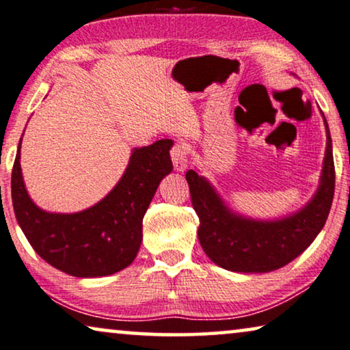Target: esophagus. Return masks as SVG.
Listing matches in <instances>:
<instances>
[{"label": "esophagus", "mask_w": 350, "mask_h": 350, "mask_svg": "<svg viewBox=\"0 0 350 350\" xmlns=\"http://www.w3.org/2000/svg\"><path fill=\"white\" fill-rule=\"evenodd\" d=\"M170 158L174 163L175 170L183 172L187 167V148L183 142H175V145L170 150Z\"/></svg>", "instance_id": "1"}]
</instances>
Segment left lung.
Masks as SVG:
<instances>
[{
  "mask_svg": "<svg viewBox=\"0 0 350 350\" xmlns=\"http://www.w3.org/2000/svg\"><path fill=\"white\" fill-rule=\"evenodd\" d=\"M325 128L321 186L305 208L284 219L262 222L237 216L222 204L208 181L194 170L186 172L192 206L200 221L197 235L216 265L243 273L273 271L292 262L314 241L325 224L335 194V163L327 121Z\"/></svg>",
  "mask_w": 350,
  "mask_h": 350,
  "instance_id": "obj_1",
  "label": "left lung"
}]
</instances>
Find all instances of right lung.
I'll return each mask as SVG.
<instances>
[{
	"label": "right lung",
	"instance_id": "obj_1",
	"mask_svg": "<svg viewBox=\"0 0 350 350\" xmlns=\"http://www.w3.org/2000/svg\"><path fill=\"white\" fill-rule=\"evenodd\" d=\"M22 142V140H20ZM170 139L135 148L124 175L99 204L74 215L38 208L25 189L20 144L11 178L14 213L33 250L70 276L98 278L133 263L142 243V221L156 189L172 172Z\"/></svg>",
	"mask_w": 350,
	"mask_h": 350
}]
</instances>
